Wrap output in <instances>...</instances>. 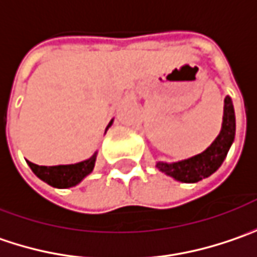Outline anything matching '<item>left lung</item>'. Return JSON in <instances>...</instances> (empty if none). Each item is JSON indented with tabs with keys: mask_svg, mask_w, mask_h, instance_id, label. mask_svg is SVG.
<instances>
[{
	"mask_svg": "<svg viewBox=\"0 0 257 257\" xmlns=\"http://www.w3.org/2000/svg\"><path fill=\"white\" fill-rule=\"evenodd\" d=\"M234 135H235V116H234L233 101L227 96L224 100V116H222L221 131L215 141L204 153L177 163L159 161L156 166L160 172L172 176L179 182L196 183L205 177H209L211 174L218 170L233 144Z\"/></svg>",
	"mask_w": 257,
	"mask_h": 257,
	"instance_id": "8db88e82",
	"label": "left lung"
}]
</instances>
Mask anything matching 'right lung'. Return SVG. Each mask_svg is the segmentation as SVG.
Wrapping results in <instances>:
<instances>
[{"instance_id":"add662e5","label":"right lung","mask_w":257,"mask_h":257,"mask_svg":"<svg viewBox=\"0 0 257 257\" xmlns=\"http://www.w3.org/2000/svg\"><path fill=\"white\" fill-rule=\"evenodd\" d=\"M112 123H113V119L109 122L106 131L110 128ZM96 157H97V153H94L88 160H84L75 164H61V166L48 167V166H38L29 161V166L39 179H42L43 182H46L53 188H72L78 185L87 174L93 172L94 164H96Z\"/></svg>"}]
</instances>
